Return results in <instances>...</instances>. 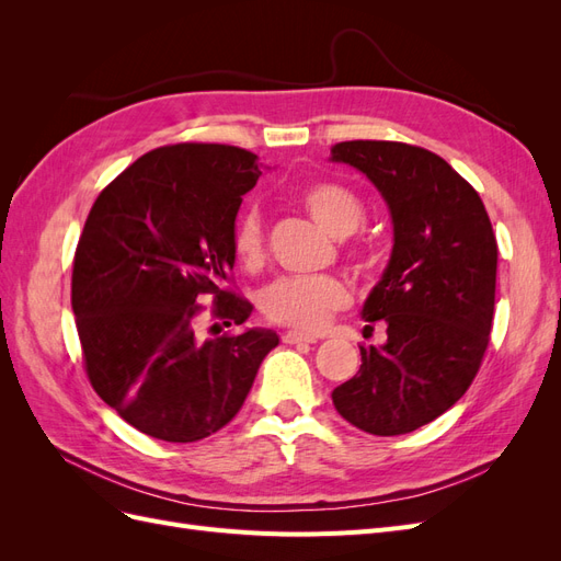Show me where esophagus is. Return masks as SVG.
I'll return each mask as SVG.
<instances>
[{
	"instance_id": "obj_1",
	"label": "esophagus",
	"mask_w": 561,
	"mask_h": 561,
	"mask_svg": "<svg viewBox=\"0 0 561 561\" xmlns=\"http://www.w3.org/2000/svg\"><path fill=\"white\" fill-rule=\"evenodd\" d=\"M283 342L285 344H316L318 339L313 334H304V332H285Z\"/></svg>"
}]
</instances>
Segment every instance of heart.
Instances as JSON below:
<instances>
[{
	"mask_svg": "<svg viewBox=\"0 0 561 561\" xmlns=\"http://www.w3.org/2000/svg\"><path fill=\"white\" fill-rule=\"evenodd\" d=\"M301 206L334 239L358 231L365 219L360 198L344 184L313 182L304 186ZM233 252L245 266H260L264 260V219L262 213L245 208L233 227ZM351 301L348 285L336 276L280 278L262 295V309L268 320L299 330H320Z\"/></svg>",
	"mask_w": 561,
	"mask_h": 561,
	"instance_id": "b5f03b06",
	"label": "heart"
}]
</instances>
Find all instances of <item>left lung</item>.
Returning <instances> with one entry per match:
<instances>
[{"instance_id": "obj_1", "label": "left lung", "mask_w": 561, "mask_h": 561, "mask_svg": "<svg viewBox=\"0 0 561 561\" xmlns=\"http://www.w3.org/2000/svg\"><path fill=\"white\" fill-rule=\"evenodd\" d=\"M330 161L353 165L386 201L393 250L360 316L386 322V344L360 346L358 375L332 390L355 428L404 435L463 398L489 344L496 236L480 194L428 149L351 140Z\"/></svg>"}]
</instances>
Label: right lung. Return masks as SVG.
Listing matches in <instances>:
<instances>
[{"mask_svg":"<svg viewBox=\"0 0 561 561\" xmlns=\"http://www.w3.org/2000/svg\"><path fill=\"white\" fill-rule=\"evenodd\" d=\"M260 175L239 147H159L89 213L72 271L83 360L95 393L149 437L196 443L225 428L278 346L264 328L196 334L203 295L227 328L252 313L222 283L236 264V215Z\"/></svg>","mask_w":561,"mask_h":561,"instance_id":"right-lung-1","label":"right lung"}]
</instances>
